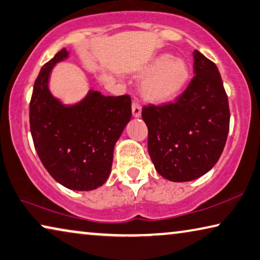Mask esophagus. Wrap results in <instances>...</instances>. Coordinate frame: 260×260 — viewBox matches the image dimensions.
<instances>
[{
    "label": "esophagus",
    "instance_id": "obj_1",
    "mask_svg": "<svg viewBox=\"0 0 260 260\" xmlns=\"http://www.w3.org/2000/svg\"><path fill=\"white\" fill-rule=\"evenodd\" d=\"M132 113H133L134 118L141 117V105L138 102L132 103Z\"/></svg>",
    "mask_w": 260,
    "mask_h": 260
}]
</instances>
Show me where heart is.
Wrapping results in <instances>:
<instances>
[{
    "label": "heart",
    "mask_w": 260,
    "mask_h": 260,
    "mask_svg": "<svg viewBox=\"0 0 260 260\" xmlns=\"http://www.w3.org/2000/svg\"><path fill=\"white\" fill-rule=\"evenodd\" d=\"M138 76L145 78L141 84L143 100L151 104H164L183 91L189 78V69L183 59L159 54L148 61Z\"/></svg>",
    "instance_id": "heart-1"
}]
</instances>
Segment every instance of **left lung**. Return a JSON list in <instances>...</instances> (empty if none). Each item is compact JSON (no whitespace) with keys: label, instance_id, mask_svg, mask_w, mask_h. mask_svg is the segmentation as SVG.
I'll list each match as a JSON object with an SVG mask.
<instances>
[{"label":"left lung","instance_id":"obj_1","mask_svg":"<svg viewBox=\"0 0 260 260\" xmlns=\"http://www.w3.org/2000/svg\"><path fill=\"white\" fill-rule=\"evenodd\" d=\"M194 77L175 103L145 106L148 151L158 174L191 182L215 166L229 132V105L215 63L193 52Z\"/></svg>","mask_w":260,"mask_h":260}]
</instances>
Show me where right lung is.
<instances>
[{
  "label": "right lung",
  "instance_id": "right-lung-1",
  "mask_svg": "<svg viewBox=\"0 0 260 260\" xmlns=\"http://www.w3.org/2000/svg\"><path fill=\"white\" fill-rule=\"evenodd\" d=\"M69 52L63 48L41 68L30 103V128L41 163L57 183L74 191H92L111 174L113 150L132 117L131 97L89 90L73 104L49 89L52 71Z\"/></svg>",
  "mask_w": 260,
  "mask_h": 260
}]
</instances>
